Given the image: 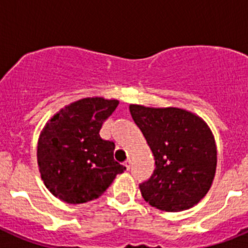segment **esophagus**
Segmentation results:
<instances>
[{"label":"esophagus","instance_id":"esophagus-1","mask_svg":"<svg viewBox=\"0 0 248 248\" xmlns=\"http://www.w3.org/2000/svg\"><path fill=\"white\" fill-rule=\"evenodd\" d=\"M124 166H125L126 168V170H130V166H131V160L130 159H128L125 161V163H124Z\"/></svg>","mask_w":248,"mask_h":248}]
</instances>
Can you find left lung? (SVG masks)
<instances>
[{
  "label": "left lung",
  "mask_w": 248,
  "mask_h": 248,
  "mask_svg": "<svg viewBox=\"0 0 248 248\" xmlns=\"http://www.w3.org/2000/svg\"><path fill=\"white\" fill-rule=\"evenodd\" d=\"M155 160V170L140 184L144 200L156 209L184 211L207 194L214 181L217 150L214 135L196 114L180 108L130 104Z\"/></svg>",
  "instance_id": "8db88e82"
}]
</instances>
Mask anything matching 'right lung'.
<instances>
[{"instance_id": "1", "label": "right lung", "mask_w": 248, "mask_h": 248, "mask_svg": "<svg viewBox=\"0 0 248 248\" xmlns=\"http://www.w3.org/2000/svg\"><path fill=\"white\" fill-rule=\"evenodd\" d=\"M119 102L83 98L54 114L41 131L37 161L46 187L67 203L99 198L125 170L114 160L115 144L99 130Z\"/></svg>"}]
</instances>
